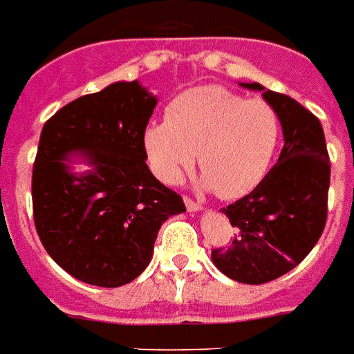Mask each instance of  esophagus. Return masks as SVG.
Wrapping results in <instances>:
<instances>
[{
  "label": "esophagus",
  "instance_id": "obj_1",
  "mask_svg": "<svg viewBox=\"0 0 354 354\" xmlns=\"http://www.w3.org/2000/svg\"><path fill=\"white\" fill-rule=\"evenodd\" d=\"M185 205H186V210L188 212H199L201 208H203V205H201V203H195V201L190 199V197H185Z\"/></svg>",
  "mask_w": 354,
  "mask_h": 354
}]
</instances>
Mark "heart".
Segmentation results:
<instances>
[{"mask_svg":"<svg viewBox=\"0 0 354 354\" xmlns=\"http://www.w3.org/2000/svg\"><path fill=\"white\" fill-rule=\"evenodd\" d=\"M279 131L278 113L267 100L203 86L179 95L166 109V120L148 126L144 148L166 185L179 183L197 153L206 188L223 199H239L265 179Z\"/></svg>","mask_w":354,"mask_h":354,"instance_id":"obj_1","label":"heart"}]
</instances>
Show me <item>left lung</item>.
<instances>
[{
	"label": "left lung",
	"mask_w": 354,
	"mask_h": 354,
	"mask_svg": "<svg viewBox=\"0 0 354 354\" xmlns=\"http://www.w3.org/2000/svg\"><path fill=\"white\" fill-rule=\"evenodd\" d=\"M241 86L261 91L276 109L285 144L265 179L223 208L237 234L228 248L212 250V261L230 279L261 285L292 270L320 239L330 164L322 124L309 109L256 82Z\"/></svg>",
	"instance_id": "8db88e82"
}]
</instances>
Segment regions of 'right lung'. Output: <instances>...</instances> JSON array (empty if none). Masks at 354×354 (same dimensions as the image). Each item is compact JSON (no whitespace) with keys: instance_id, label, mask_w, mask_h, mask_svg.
<instances>
[{"instance_id":"1","label":"right lung","mask_w":354,"mask_h":354,"mask_svg":"<svg viewBox=\"0 0 354 354\" xmlns=\"http://www.w3.org/2000/svg\"><path fill=\"white\" fill-rule=\"evenodd\" d=\"M157 106L137 80L64 106L45 122L32 169L39 241L65 272L97 287H120L148 267L159 228L186 212L179 194L146 164L144 131ZM92 166L70 171V155Z\"/></svg>"}]
</instances>
